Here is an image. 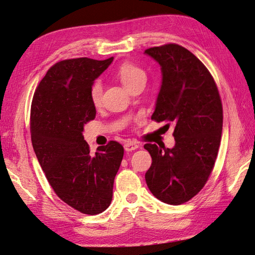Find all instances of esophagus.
Masks as SVG:
<instances>
[{
    "instance_id": "obj_1",
    "label": "esophagus",
    "mask_w": 255,
    "mask_h": 255,
    "mask_svg": "<svg viewBox=\"0 0 255 255\" xmlns=\"http://www.w3.org/2000/svg\"><path fill=\"white\" fill-rule=\"evenodd\" d=\"M136 148H138V145L135 142H132V140H129V142H127L124 144V149H126V151H132Z\"/></svg>"
}]
</instances>
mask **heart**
<instances>
[{"mask_svg": "<svg viewBox=\"0 0 255 255\" xmlns=\"http://www.w3.org/2000/svg\"><path fill=\"white\" fill-rule=\"evenodd\" d=\"M117 76L128 90H131L134 86L146 82V73L139 66L133 63L122 64L117 72ZM89 97L92 104L98 107L103 99V83L100 80H96L89 89Z\"/></svg>", "mask_w": 255, "mask_h": 255, "instance_id": "obj_1", "label": "heart"}]
</instances>
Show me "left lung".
<instances>
[{
  "label": "left lung",
  "instance_id": "8db88e82",
  "mask_svg": "<svg viewBox=\"0 0 255 255\" xmlns=\"http://www.w3.org/2000/svg\"><path fill=\"white\" fill-rule=\"evenodd\" d=\"M161 69L151 120L174 123L172 148L145 144L151 166L145 173L155 197L170 205L190 201L205 185L216 161L223 106L213 76L188 49L175 43L145 50Z\"/></svg>",
  "mask_w": 255,
  "mask_h": 255
}]
</instances>
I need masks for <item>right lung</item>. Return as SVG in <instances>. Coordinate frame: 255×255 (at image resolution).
<instances>
[{
    "label": "right lung",
    "mask_w": 255,
    "mask_h": 255,
    "mask_svg": "<svg viewBox=\"0 0 255 255\" xmlns=\"http://www.w3.org/2000/svg\"><path fill=\"white\" fill-rule=\"evenodd\" d=\"M113 58L63 60L47 72L33 95L30 133L33 150L55 194L87 215L106 211L124 149L111 140L95 155L84 139V126L96 117L89 97L94 81Z\"/></svg>",
    "instance_id": "1"
}]
</instances>
